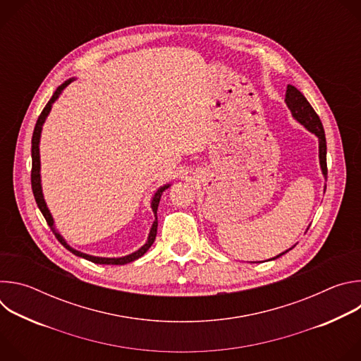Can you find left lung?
I'll return each instance as SVG.
<instances>
[{"mask_svg":"<svg viewBox=\"0 0 361 361\" xmlns=\"http://www.w3.org/2000/svg\"><path fill=\"white\" fill-rule=\"evenodd\" d=\"M284 102L291 113V117L298 124H301L305 130H308L319 138V161H320L322 174H323L324 180L327 181V159H326L327 157V144H326L324 128H323V124H322L319 116L310 106V102L307 101V98L294 85H287ZM324 191H326V184H324ZM307 230H308V227H307ZM294 247H295V244L293 247H290L288 250L280 252L279 255L273 257V259H270V260L279 259V257L288 252ZM251 263H257V262H251Z\"/></svg>","mask_w":361,"mask_h":361,"instance_id":"obj_1","label":"left lung"}]
</instances>
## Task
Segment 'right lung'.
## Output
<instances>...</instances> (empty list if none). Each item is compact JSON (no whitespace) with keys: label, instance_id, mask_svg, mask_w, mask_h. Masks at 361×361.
<instances>
[{"label":"right lung","instance_id":"right-lung-1","mask_svg":"<svg viewBox=\"0 0 361 361\" xmlns=\"http://www.w3.org/2000/svg\"><path fill=\"white\" fill-rule=\"evenodd\" d=\"M71 81H74V78H68L67 81H64L57 90L56 92L53 94V97H51V99L48 101V104L45 106V109L42 110L41 116L38 117L37 120V124H35V128H34V133H32V140H31V159H32V171H31V185H32V192H34V197H35V202L38 205L39 212L42 213L44 219L47 220L49 228L53 230V233L56 234V237L59 238V241L68 250L71 251L74 255L77 257H81V259H85L91 263H95V264H116V266H121V264H127V263H131L137 259H140L141 255H144L147 252V250L152 245L154 240H156V235H157V226H159V221H157V209H159V204H160V198L163 195V191H166L171 184L167 183L161 187L157 188V191L154 192L152 198H151V210L154 213V216H156V220H154L151 228H149V233H148V237H147V241L144 245H141L138 250H135L134 252L131 254H127V255H121V257H98V255H91V254H87V252H82V251H78L75 248H73L67 241L66 238L60 234V231L57 230V226H56V221L53 219V216H51V212L49 209L47 207V202L44 200V194H42V185H41V159H39V140H41V133H42V126L48 117V114L51 113V109H53V104L54 102L60 98V95L63 94V91L71 84Z\"/></svg>","mask_w":361,"mask_h":361}]
</instances>
